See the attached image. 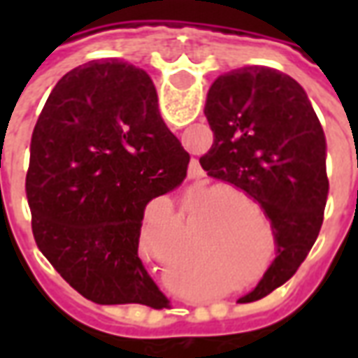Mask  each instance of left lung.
I'll list each match as a JSON object with an SVG mask.
<instances>
[{
	"instance_id": "obj_1",
	"label": "left lung",
	"mask_w": 358,
	"mask_h": 358,
	"mask_svg": "<svg viewBox=\"0 0 358 358\" xmlns=\"http://www.w3.org/2000/svg\"><path fill=\"white\" fill-rule=\"evenodd\" d=\"M205 117L215 141L203 171L253 197L272 222L278 257L241 301L261 299L295 274L318 238L330 189L326 136L305 90L268 66L218 76Z\"/></svg>"
}]
</instances>
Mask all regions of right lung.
<instances>
[{"mask_svg":"<svg viewBox=\"0 0 358 358\" xmlns=\"http://www.w3.org/2000/svg\"><path fill=\"white\" fill-rule=\"evenodd\" d=\"M189 155L159 113L145 71L97 59L51 90L32 132L27 197L38 249L97 305L161 307L138 255L145 207L184 182Z\"/></svg>","mask_w":358,"mask_h":358,"instance_id":"obj_1","label":"right lung"}]
</instances>
